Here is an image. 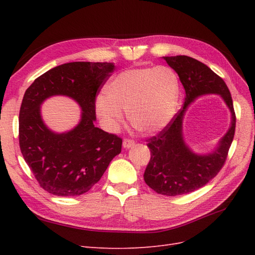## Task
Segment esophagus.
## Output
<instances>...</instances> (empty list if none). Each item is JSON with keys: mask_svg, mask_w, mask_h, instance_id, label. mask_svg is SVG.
<instances>
[{"mask_svg": "<svg viewBox=\"0 0 255 255\" xmlns=\"http://www.w3.org/2000/svg\"><path fill=\"white\" fill-rule=\"evenodd\" d=\"M135 144V141L133 139H129V138H126L125 140H123V148L128 149L130 146H133Z\"/></svg>", "mask_w": 255, "mask_h": 255, "instance_id": "esophagus-1", "label": "esophagus"}]
</instances>
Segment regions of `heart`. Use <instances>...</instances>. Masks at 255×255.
<instances>
[{"mask_svg": "<svg viewBox=\"0 0 255 255\" xmlns=\"http://www.w3.org/2000/svg\"><path fill=\"white\" fill-rule=\"evenodd\" d=\"M96 101L98 114L111 128L128 114L132 126L142 133H155L174 116L180 97V80L172 68H130L118 73Z\"/></svg>", "mask_w": 255, "mask_h": 255, "instance_id": "1", "label": "heart"}]
</instances>
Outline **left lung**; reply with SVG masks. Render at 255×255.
<instances>
[{"mask_svg": "<svg viewBox=\"0 0 255 255\" xmlns=\"http://www.w3.org/2000/svg\"><path fill=\"white\" fill-rule=\"evenodd\" d=\"M163 58L179 75L186 97L183 109L157 136L148 140L151 158L143 179L159 195L179 196L203 187L221 170L234 138L236 116L227 84L211 68L185 55ZM208 93L222 96L231 111L233 121L216 150L206 156H199L184 144L181 123L187 106L198 96Z\"/></svg>", "mask_w": 255, "mask_h": 255, "instance_id": "left-lung-1", "label": "left lung"}]
</instances>
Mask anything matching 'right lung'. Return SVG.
Segmentation results:
<instances>
[{
	"label": "right lung",
	"mask_w": 255,
	"mask_h": 255,
	"mask_svg": "<svg viewBox=\"0 0 255 255\" xmlns=\"http://www.w3.org/2000/svg\"><path fill=\"white\" fill-rule=\"evenodd\" d=\"M114 69L112 63H68L43 73L26 89L19 114L20 150L50 194L74 197L89 191L121 152V138L94 123L96 97ZM58 94L72 97L82 109L79 125L63 134L49 130L40 115L44 100Z\"/></svg>",
	"instance_id": "add662e5"
}]
</instances>
